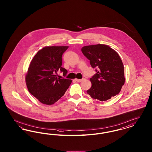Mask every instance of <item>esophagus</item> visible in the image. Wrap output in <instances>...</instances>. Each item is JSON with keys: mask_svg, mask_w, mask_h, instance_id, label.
<instances>
[{"mask_svg": "<svg viewBox=\"0 0 152 152\" xmlns=\"http://www.w3.org/2000/svg\"><path fill=\"white\" fill-rule=\"evenodd\" d=\"M76 81H77V82H81L83 80H84V79H76Z\"/></svg>", "mask_w": 152, "mask_h": 152, "instance_id": "34e87169", "label": "esophagus"}]
</instances>
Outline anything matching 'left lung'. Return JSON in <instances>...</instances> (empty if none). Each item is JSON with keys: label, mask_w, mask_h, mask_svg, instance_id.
Returning <instances> with one entry per match:
<instances>
[{"label": "left lung", "mask_w": 152, "mask_h": 152, "mask_svg": "<svg viewBox=\"0 0 152 152\" xmlns=\"http://www.w3.org/2000/svg\"><path fill=\"white\" fill-rule=\"evenodd\" d=\"M96 74L90 79L92 86L87 94L96 100L107 101L118 94L124 85V67L118 53L106 44H97L81 48Z\"/></svg>", "instance_id": "1"}]
</instances>
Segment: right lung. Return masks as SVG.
Wrapping results in <instances>:
<instances>
[{
    "mask_svg": "<svg viewBox=\"0 0 152 152\" xmlns=\"http://www.w3.org/2000/svg\"><path fill=\"white\" fill-rule=\"evenodd\" d=\"M68 46H47L38 51L32 59L26 75V83L29 93L41 103L51 105L64 94L72 80L60 79L58 71L65 75L61 67L62 55Z\"/></svg>",
    "mask_w": 152,
    "mask_h": 152,
    "instance_id": "1",
    "label": "right lung"
}]
</instances>
